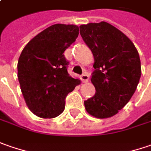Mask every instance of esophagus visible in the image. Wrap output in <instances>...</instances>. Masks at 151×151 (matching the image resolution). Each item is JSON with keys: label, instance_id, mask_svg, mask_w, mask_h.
<instances>
[{"label": "esophagus", "instance_id": "obj_1", "mask_svg": "<svg viewBox=\"0 0 151 151\" xmlns=\"http://www.w3.org/2000/svg\"><path fill=\"white\" fill-rule=\"evenodd\" d=\"M81 79H82V81L83 83H87L88 81V79H89V77H88V75L87 73H83V74L81 75Z\"/></svg>", "mask_w": 151, "mask_h": 151}]
</instances>
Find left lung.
<instances>
[{
  "label": "left lung",
  "mask_w": 151,
  "mask_h": 151,
  "mask_svg": "<svg viewBox=\"0 0 151 151\" xmlns=\"http://www.w3.org/2000/svg\"><path fill=\"white\" fill-rule=\"evenodd\" d=\"M79 28L94 58L91 81L96 93L84 101L86 110L99 119L111 117L136 90L141 76L138 51L122 32L108 22L81 25Z\"/></svg>",
  "instance_id": "obj_1"
}]
</instances>
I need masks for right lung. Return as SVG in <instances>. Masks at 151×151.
<instances>
[{
    "label": "right lung",
    "mask_w": 151,
    "mask_h": 151,
    "mask_svg": "<svg viewBox=\"0 0 151 151\" xmlns=\"http://www.w3.org/2000/svg\"><path fill=\"white\" fill-rule=\"evenodd\" d=\"M78 31L75 25H52L31 40L20 55L21 90L29 109L38 117L61 114L67 95L80 83L68 73L69 62L63 54L75 42Z\"/></svg>",
    "instance_id": "right-lung-1"
}]
</instances>
